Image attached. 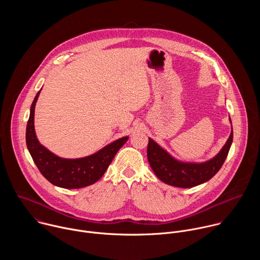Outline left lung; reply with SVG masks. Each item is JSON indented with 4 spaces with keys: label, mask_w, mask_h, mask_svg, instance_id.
I'll return each instance as SVG.
<instances>
[{
    "label": "left lung",
    "mask_w": 260,
    "mask_h": 260,
    "mask_svg": "<svg viewBox=\"0 0 260 260\" xmlns=\"http://www.w3.org/2000/svg\"><path fill=\"white\" fill-rule=\"evenodd\" d=\"M233 138L234 133L232 126V133L220 152L205 162L180 161L149 138L147 147L148 161L154 174L164 183L175 187L191 188L209 181L216 175L225 161L233 143Z\"/></svg>",
    "instance_id": "obj_1"
}]
</instances>
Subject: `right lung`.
I'll use <instances>...</instances> for the list:
<instances>
[{"mask_svg": "<svg viewBox=\"0 0 260 260\" xmlns=\"http://www.w3.org/2000/svg\"><path fill=\"white\" fill-rule=\"evenodd\" d=\"M41 89L36 94L30 106L29 118L26 124L25 141L27 150L41 174L53 185L67 189L89 186L99 181L128 137L120 138L108 144L98 152L82 158H61L40 144L37 139L34 117L35 107Z\"/></svg>", "mask_w": 260, "mask_h": 260, "instance_id": "add662e5", "label": "right lung"}]
</instances>
